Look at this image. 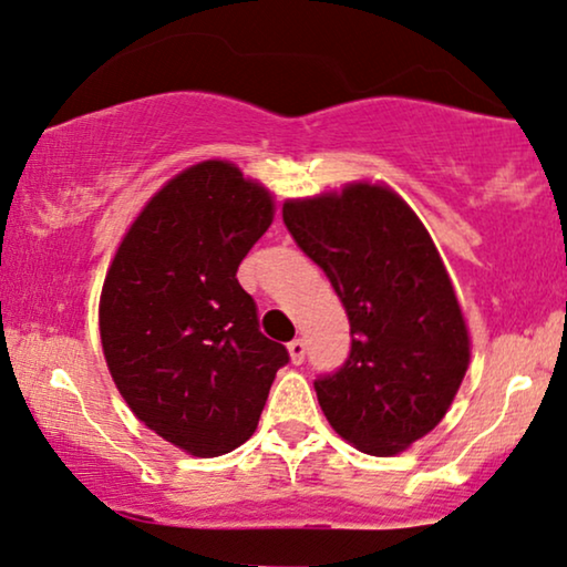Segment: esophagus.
Masks as SVG:
<instances>
[{"mask_svg": "<svg viewBox=\"0 0 567 567\" xmlns=\"http://www.w3.org/2000/svg\"><path fill=\"white\" fill-rule=\"evenodd\" d=\"M289 355H291V363L299 365L303 363V355H307V344H303V340H291L289 342Z\"/></svg>", "mask_w": 567, "mask_h": 567, "instance_id": "34e87169", "label": "esophagus"}]
</instances>
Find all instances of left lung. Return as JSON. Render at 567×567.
Here are the masks:
<instances>
[{
    "mask_svg": "<svg viewBox=\"0 0 567 567\" xmlns=\"http://www.w3.org/2000/svg\"><path fill=\"white\" fill-rule=\"evenodd\" d=\"M284 225L330 278L350 355L315 391L332 430L368 455H396L447 414L471 363L450 276L420 217L381 184L284 204Z\"/></svg>",
    "mask_w": 567,
    "mask_h": 567,
    "instance_id": "1",
    "label": "left lung"
}]
</instances>
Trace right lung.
I'll return each mask as SVG.
<instances>
[{
	"label": "right lung",
	"mask_w": 567,
	"mask_h": 567,
	"mask_svg": "<svg viewBox=\"0 0 567 567\" xmlns=\"http://www.w3.org/2000/svg\"><path fill=\"white\" fill-rule=\"evenodd\" d=\"M274 223V196L227 161L161 188L106 270L100 332L122 399L145 426L196 457L256 432L289 350L258 327L237 266Z\"/></svg>",
	"instance_id": "right-lung-1"
}]
</instances>
